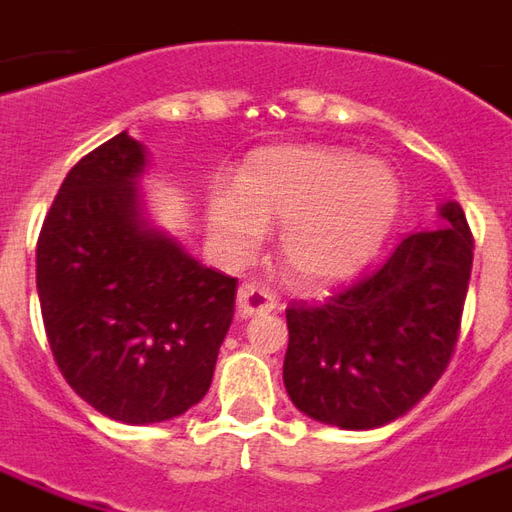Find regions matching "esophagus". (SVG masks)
Wrapping results in <instances>:
<instances>
[{
    "instance_id": "34e87169",
    "label": "esophagus",
    "mask_w": 512,
    "mask_h": 512,
    "mask_svg": "<svg viewBox=\"0 0 512 512\" xmlns=\"http://www.w3.org/2000/svg\"><path fill=\"white\" fill-rule=\"evenodd\" d=\"M277 307H280V296L271 288L255 280L241 282V288H238V313L241 316H257V313H268Z\"/></svg>"
}]
</instances>
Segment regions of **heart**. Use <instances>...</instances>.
Here are the masks:
<instances>
[{"label":"heart","mask_w":512,"mask_h":512,"mask_svg":"<svg viewBox=\"0 0 512 512\" xmlns=\"http://www.w3.org/2000/svg\"><path fill=\"white\" fill-rule=\"evenodd\" d=\"M399 180L349 149H274L255 157L235 191L210 196V224L235 255H252L263 227H282L288 277L332 285L366 266L399 213Z\"/></svg>","instance_id":"heart-1"}]
</instances>
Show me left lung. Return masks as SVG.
<instances>
[{
  "label": "left lung",
  "mask_w": 512,
  "mask_h": 512,
  "mask_svg": "<svg viewBox=\"0 0 512 512\" xmlns=\"http://www.w3.org/2000/svg\"><path fill=\"white\" fill-rule=\"evenodd\" d=\"M443 230L410 232L374 271L318 305L291 302L282 380L321 424L374 430L432 391L455 355L474 235L457 202Z\"/></svg>",
  "instance_id": "obj_1"
}]
</instances>
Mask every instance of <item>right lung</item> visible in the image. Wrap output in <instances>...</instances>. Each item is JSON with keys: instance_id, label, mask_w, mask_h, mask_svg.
<instances>
[{"instance_id": "obj_1", "label": "right lung", "mask_w": 512, "mask_h": 512, "mask_svg": "<svg viewBox=\"0 0 512 512\" xmlns=\"http://www.w3.org/2000/svg\"><path fill=\"white\" fill-rule=\"evenodd\" d=\"M144 149L119 132L74 163L35 249L41 316L60 374L102 416L155 424L210 388L238 280L144 230L132 177Z\"/></svg>"}]
</instances>
